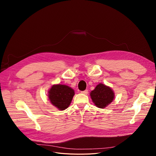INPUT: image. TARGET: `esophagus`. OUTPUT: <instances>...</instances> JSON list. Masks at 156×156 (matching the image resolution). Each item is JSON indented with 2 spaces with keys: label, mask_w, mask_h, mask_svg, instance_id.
<instances>
[{
  "label": "esophagus",
  "mask_w": 156,
  "mask_h": 156,
  "mask_svg": "<svg viewBox=\"0 0 156 156\" xmlns=\"http://www.w3.org/2000/svg\"><path fill=\"white\" fill-rule=\"evenodd\" d=\"M87 92H88V91H87V90H84V91H81V93H82V94H87Z\"/></svg>",
  "instance_id": "34e87169"
}]
</instances>
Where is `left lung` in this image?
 <instances>
[{
    "label": "left lung",
    "instance_id": "1",
    "mask_svg": "<svg viewBox=\"0 0 156 156\" xmlns=\"http://www.w3.org/2000/svg\"><path fill=\"white\" fill-rule=\"evenodd\" d=\"M91 98L94 105L100 108L108 106L115 98V93L110 87L99 83L90 93Z\"/></svg>",
    "mask_w": 156,
    "mask_h": 156
}]
</instances>
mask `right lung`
Wrapping results in <instances>:
<instances>
[{"instance_id":"add662e5","label":"right lung","mask_w":156,"mask_h":156,"mask_svg":"<svg viewBox=\"0 0 156 156\" xmlns=\"http://www.w3.org/2000/svg\"><path fill=\"white\" fill-rule=\"evenodd\" d=\"M75 95L72 87L65 84H53L48 91V98L51 103L58 110H64L71 104Z\"/></svg>"}]
</instances>
